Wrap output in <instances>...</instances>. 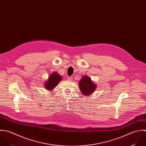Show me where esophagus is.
<instances>
[{
	"label": "esophagus",
	"instance_id": "1",
	"mask_svg": "<svg viewBox=\"0 0 146 146\" xmlns=\"http://www.w3.org/2000/svg\"><path fill=\"white\" fill-rule=\"evenodd\" d=\"M67 79V80H69V81H71V80H72V77L68 76Z\"/></svg>",
	"mask_w": 146,
	"mask_h": 146
}]
</instances>
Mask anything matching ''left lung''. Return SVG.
I'll return each mask as SVG.
<instances>
[{"mask_svg":"<svg viewBox=\"0 0 146 146\" xmlns=\"http://www.w3.org/2000/svg\"><path fill=\"white\" fill-rule=\"evenodd\" d=\"M79 86L82 94L85 96H89L94 92L96 88L95 84L88 76H83L79 80Z\"/></svg>","mask_w":146,"mask_h":146,"instance_id":"left-lung-1","label":"left lung"}]
</instances>
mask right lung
<instances>
[{
	"label": "right lung",
	"instance_id": "obj_1",
	"mask_svg": "<svg viewBox=\"0 0 146 146\" xmlns=\"http://www.w3.org/2000/svg\"><path fill=\"white\" fill-rule=\"evenodd\" d=\"M62 79V76L56 72L52 73L50 75L48 80L44 83L45 88L46 90L51 91L56 86H58V83Z\"/></svg>",
	"mask_w": 146,
	"mask_h": 146
}]
</instances>
